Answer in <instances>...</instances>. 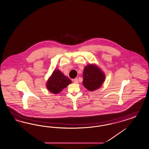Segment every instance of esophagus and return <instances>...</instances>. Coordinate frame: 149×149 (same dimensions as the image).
<instances>
[{
    "label": "esophagus",
    "instance_id": "obj_1",
    "mask_svg": "<svg viewBox=\"0 0 149 149\" xmlns=\"http://www.w3.org/2000/svg\"><path fill=\"white\" fill-rule=\"evenodd\" d=\"M73 82H74V83H75V84H78V83H79V81H78V78H75V79H74L73 80Z\"/></svg>",
    "mask_w": 149,
    "mask_h": 149
}]
</instances>
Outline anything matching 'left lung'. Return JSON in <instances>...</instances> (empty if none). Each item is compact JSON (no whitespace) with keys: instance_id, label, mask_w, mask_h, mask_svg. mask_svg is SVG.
<instances>
[{"instance_id":"8db88e82","label":"left lung","mask_w":149,"mask_h":149,"mask_svg":"<svg viewBox=\"0 0 149 149\" xmlns=\"http://www.w3.org/2000/svg\"><path fill=\"white\" fill-rule=\"evenodd\" d=\"M83 84L88 91L98 89L104 82L105 73L95 64H88L84 68Z\"/></svg>"}]
</instances>
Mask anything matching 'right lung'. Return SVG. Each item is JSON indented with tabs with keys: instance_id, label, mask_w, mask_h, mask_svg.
<instances>
[{
	"instance_id": "add662e5",
	"label": "right lung",
	"mask_w": 149,
	"mask_h": 149,
	"mask_svg": "<svg viewBox=\"0 0 149 149\" xmlns=\"http://www.w3.org/2000/svg\"><path fill=\"white\" fill-rule=\"evenodd\" d=\"M72 81L59 70H54L47 81L46 88L54 94H57L71 83Z\"/></svg>"
}]
</instances>
